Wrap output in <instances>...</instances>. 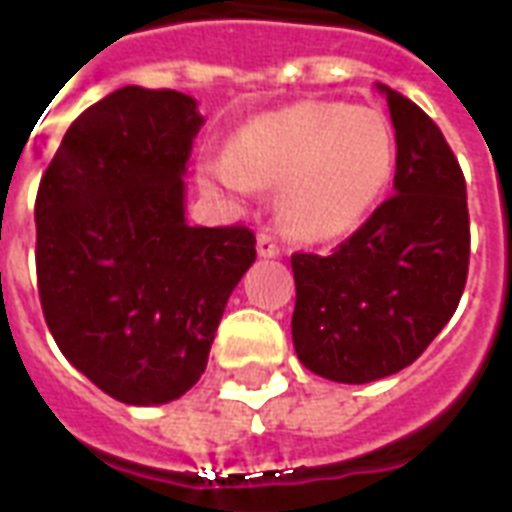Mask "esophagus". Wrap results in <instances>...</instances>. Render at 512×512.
Here are the masks:
<instances>
[{
  "label": "esophagus",
  "instance_id": "1",
  "mask_svg": "<svg viewBox=\"0 0 512 512\" xmlns=\"http://www.w3.org/2000/svg\"><path fill=\"white\" fill-rule=\"evenodd\" d=\"M257 255H260V257H279V255H282V249H279V244H276L271 236L260 233V236H257Z\"/></svg>",
  "mask_w": 512,
  "mask_h": 512
}]
</instances>
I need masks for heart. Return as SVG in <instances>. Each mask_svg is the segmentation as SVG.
<instances>
[{
  "label": "heart",
  "instance_id": "b5f03b06",
  "mask_svg": "<svg viewBox=\"0 0 512 512\" xmlns=\"http://www.w3.org/2000/svg\"><path fill=\"white\" fill-rule=\"evenodd\" d=\"M395 171V131L376 107L300 101L255 117L230 139L228 155L198 169L212 193L249 195L279 187L276 212L292 236L325 244L351 233Z\"/></svg>",
  "mask_w": 512,
  "mask_h": 512
}]
</instances>
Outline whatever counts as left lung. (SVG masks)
Here are the masks:
<instances>
[{
	"mask_svg": "<svg viewBox=\"0 0 512 512\" xmlns=\"http://www.w3.org/2000/svg\"><path fill=\"white\" fill-rule=\"evenodd\" d=\"M376 88L395 126V195L333 255H292L295 354L338 384L408 368L454 317L470 263L467 187L454 152L424 109Z\"/></svg>",
	"mask_w": 512,
	"mask_h": 512,
	"instance_id": "left-lung-1",
	"label": "left lung"
}]
</instances>
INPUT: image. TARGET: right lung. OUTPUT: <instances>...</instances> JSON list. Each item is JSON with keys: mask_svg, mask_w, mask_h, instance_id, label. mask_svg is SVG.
I'll return each mask as SVG.
<instances>
[{"mask_svg": "<svg viewBox=\"0 0 512 512\" xmlns=\"http://www.w3.org/2000/svg\"><path fill=\"white\" fill-rule=\"evenodd\" d=\"M201 126L193 96L126 85L74 120L39 182L45 322L66 360L126 405L171 403L201 378L255 263L252 230L185 220Z\"/></svg>", "mask_w": 512, "mask_h": 512, "instance_id": "1", "label": "right lung"}]
</instances>
